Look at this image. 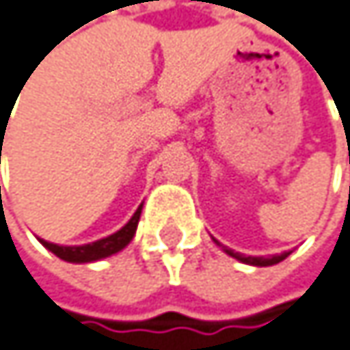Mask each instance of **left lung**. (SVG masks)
Returning a JSON list of instances; mask_svg holds the SVG:
<instances>
[{
	"mask_svg": "<svg viewBox=\"0 0 350 350\" xmlns=\"http://www.w3.org/2000/svg\"><path fill=\"white\" fill-rule=\"evenodd\" d=\"M215 241V239H213ZM217 243V241H215ZM219 245V243H217ZM221 247V245H219ZM224 249V253H228L230 257H234V259H239L241 263H247V265H257V267H267V265H276V263H280L282 259H286L288 255H291V251H284V253H280V255H269V257H247V255H243V253H234L232 249H226V247H221Z\"/></svg>",
	"mask_w": 350,
	"mask_h": 350,
	"instance_id": "1",
	"label": "left lung"
}]
</instances>
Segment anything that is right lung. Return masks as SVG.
Wrapping results in <instances>:
<instances>
[{"label":"right lung","instance_id":"obj_1","mask_svg":"<svg viewBox=\"0 0 350 350\" xmlns=\"http://www.w3.org/2000/svg\"><path fill=\"white\" fill-rule=\"evenodd\" d=\"M141 209H143V203L139 205V209L133 213V217L124 224V226L105 237V239H99L95 243H89V245H79V247H64V245H55V243H49V241H43L39 239V243L51 251L55 257L64 259V261H70V263H91V261H99V259H105L118 251H122L124 247H126L135 232H137V226H139V219H141Z\"/></svg>","mask_w":350,"mask_h":350}]
</instances>
